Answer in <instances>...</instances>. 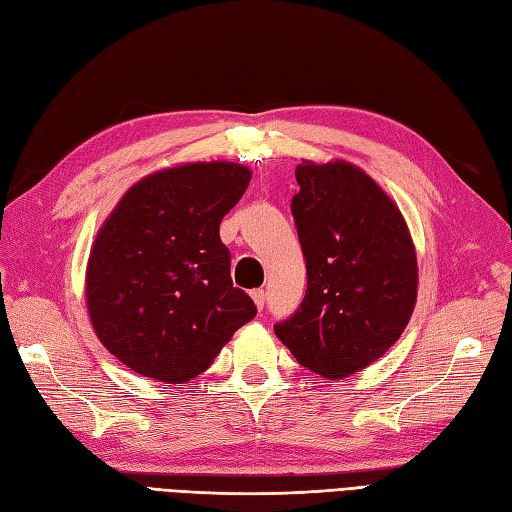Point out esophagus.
<instances>
[{"instance_id": "34e87169", "label": "esophagus", "mask_w": 512, "mask_h": 512, "mask_svg": "<svg viewBox=\"0 0 512 512\" xmlns=\"http://www.w3.org/2000/svg\"><path fill=\"white\" fill-rule=\"evenodd\" d=\"M251 296H253V301H255V305H257V310H259V312L264 310V303H266V292H264V290H253V292H251Z\"/></svg>"}]
</instances>
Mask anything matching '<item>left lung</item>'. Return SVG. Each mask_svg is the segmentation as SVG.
<instances>
[{"label": "left lung", "mask_w": 512, "mask_h": 512, "mask_svg": "<svg viewBox=\"0 0 512 512\" xmlns=\"http://www.w3.org/2000/svg\"><path fill=\"white\" fill-rule=\"evenodd\" d=\"M296 183L307 292L275 334L301 366L342 379L382 358L410 323L417 251L397 202L358 165L303 159Z\"/></svg>", "instance_id": "left-lung-1"}]
</instances>
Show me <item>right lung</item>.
<instances>
[{
	"mask_svg": "<svg viewBox=\"0 0 512 512\" xmlns=\"http://www.w3.org/2000/svg\"><path fill=\"white\" fill-rule=\"evenodd\" d=\"M251 176L233 161L178 163L139 178L104 220L87 261V312L130 371L185 384L255 318L220 240Z\"/></svg>",
	"mask_w": 512,
	"mask_h": 512,
	"instance_id": "add662e5",
	"label": "right lung"
}]
</instances>
